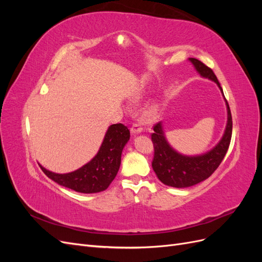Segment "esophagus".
<instances>
[{"label": "esophagus", "mask_w": 262, "mask_h": 262, "mask_svg": "<svg viewBox=\"0 0 262 262\" xmlns=\"http://www.w3.org/2000/svg\"><path fill=\"white\" fill-rule=\"evenodd\" d=\"M142 131H143V126H142L141 122H134L131 126V132L132 133H141Z\"/></svg>", "instance_id": "34e87169"}]
</instances>
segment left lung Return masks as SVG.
I'll return each mask as SVG.
<instances>
[{
  "label": "left lung",
  "mask_w": 262,
  "mask_h": 262,
  "mask_svg": "<svg viewBox=\"0 0 262 262\" xmlns=\"http://www.w3.org/2000/svg\"><path fill=\"white\" fill-rule=\"evenodd\" d=\"M189 60L192 62L198 72L203 77L210 78V80L215 82L222 91V87L211 68L205 66L203 62L198 59L189 58ZM222 93H223V91H222ZM226 105L228 117L223 138L212 150L200 156H185L177 153L166 141L162 129V123L158 122L153 126L154 132L150 133V139H152L154 145L152 167L157 178L164 185L175 188L190 187L209 178L216 170L222 161H223L232 139V114L227 101Z\"/></svg>",
  "instance_id": "1"
}]
</instances>
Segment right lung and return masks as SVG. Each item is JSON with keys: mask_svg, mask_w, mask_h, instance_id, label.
I'll list each match as a JSON object with an SVG mask.
<instances>
[{"mask_svg": "<svg viewBox=\"0 0 262 262\" xmlns=\"http://www.w3.org/2000/svg\"><path fill=\"white\" fill-rule=\"evenodd\" d=\"M129 139L128 126L122 123L113 124L109 126L97 155L80 169L69 173H55L39 166L47 176L60 186L82 193L104 191L117 175L122 149Z\"/></svg>", "mask_w": 262, "mask_h": 262, "instance_id": "obj_1", "label": "right lung"}]
</instances>
